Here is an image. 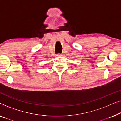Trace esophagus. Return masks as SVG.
Segmentation results:
<instances>
[{"label": "esophagus", "mask_w": 121, "mask_h": 121, "mask_svg": "<svg viewBox=\"0 0 121 121\" xmlns=\"http://www.w3.org/2000/svg\"><path fill=\"white\" fill-rule=\"evenodd\" d=\"M57 56H58V57H60V56H62V54L61 53H58L57 54Z\"/></svg>", "instance_id": "esophagus-1"}]
</instances>
